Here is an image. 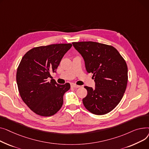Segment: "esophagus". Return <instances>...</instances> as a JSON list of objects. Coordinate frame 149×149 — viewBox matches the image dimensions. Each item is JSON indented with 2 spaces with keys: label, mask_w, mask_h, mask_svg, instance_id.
I'll list each match as a JSON object with an SVG mask.
<instances>
[{
  "label": "esophagus",
  "mask_w": 149,
  "mask_h": 149,
  "mask_svg": "<svg viewBox=\"0 0 149 149\" xmlns=\"http://www.w3.org/2000/svg\"><path fill=\"white\" fill-rule=\"evenodd\" d=\"M72 87H73V88H79V87H80V86L79 85H76L75 84H72Z\"/></svg>",
  "instance_id": "esophagus-1"
}]
</instances>
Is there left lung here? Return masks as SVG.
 <instances>
[{
  "label": "left lung",
  "instance_id": "1",
  "mask_svg": "<svg viewBox=\"0 0 149 149\" xmlns=\"http://www.w3.org/2000/svg\"><path fill=\"white\" fill-rule=\"evenodd\" d=\"M72 44L83 57L86 72L94 77V88L84 86L88 93L82 99L84 105L94 114H106L117 107L126 91V61L112 46L93 41Z\"/></svg>",
  "mask_w": 149,
  "mask_h": 149
}]
</instances>
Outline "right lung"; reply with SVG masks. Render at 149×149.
<instances>
[{"label": "right lung", "instance_id": "1", "mask_svg": "<svg viewBox=\"0 0 149 149\" xmlns=\"http://www.w3.org/2000/svg\"><path fill=\"white\" fill-rule=\"evenodd\" d=\"M72 46V44H56L34 47L20 61L16 74L20 95L26 105L39 116H53L63 106L64 94L70 85H59L48 79Z\"/></svg>", "mask_w": 149, "mask_h": 149}]
</instances>
